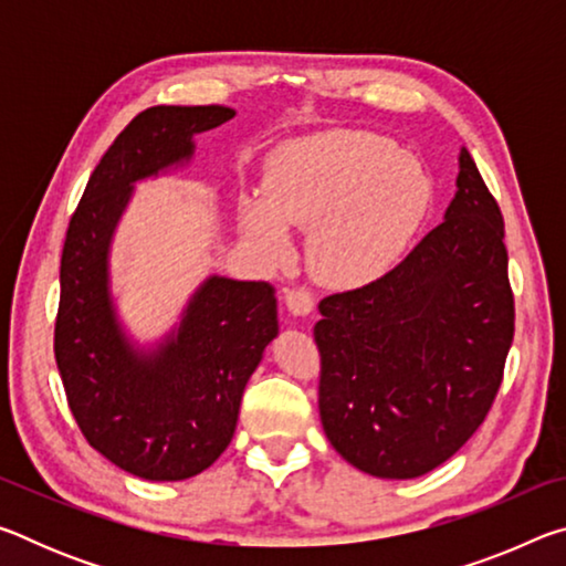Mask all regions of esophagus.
I'll return each instance as SVG.
<instances>
[{
    "instance_id": "34e87169",
    "label": "esophagus",
    "mask_w": 566,
    "mask_h": 566,
    "mask_svg": "<svg viewBox=\"0 0 566 566\" xmlns=\"http://www.w3.org/2000/svg\"><path fill=\"white\" fill-rule=\"evenodd\" d=\"M284 302H286V310L296 317H304V314H310L314 310V294L310 290H290L284 294Z\"/></svg>"
}]
</instances>
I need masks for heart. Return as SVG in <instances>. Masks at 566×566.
Masks as SVG:
<instances>
[{
  "label": "heart",
  "instance_id": "heart-1",
  "mask_svg": "<svg viewBox=\"0 0 566 566\" xmlns=\"http://www.w3.org/2000/svg\"><path fill=\"white\" fill-rule=\"evenodd\" d=\"M432 205V179L375 132L337 129L274 151L262 195H242L239 222L266 260L292 256L286 227L310 229L319 282L357 290L395 270Z\"/></svg>",
  "mask_w": 566,
  "mask_h": 566
}]
</instances>
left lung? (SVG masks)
<instances>
[{"label":"left lung","mask_w":566,"mask_h":566,"mask_svg":"<svg viewBox=\"0 0 566 566\" xmlns=\"http://www.w3.org/2000/svg\"><path fill=\"white\" fill-rule=\"evenodd\" d=\"M319 312V417L352 467L415 479L467 444L514 337L504 219L467 149L444 222L381 280L324 296Z\"/></svg>","instance_id":"8db88e82"}]
</instances>
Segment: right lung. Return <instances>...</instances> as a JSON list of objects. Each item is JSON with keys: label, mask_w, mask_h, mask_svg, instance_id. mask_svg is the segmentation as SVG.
<instances>
[{"label": "right lung", "mask_w": 566, "mask_h": 566, "mask_svg": "<svg viewBox=\"0 0 566 566\" xmlns=\"http://www.w3.org/2000/svg\"><path fill=\"white\" fill-rule=\"evenodd\" d=\"M232 117L219 104L139 112L104 151L66 229L54 322L66 401L102 457L149 482H179L217 462L280 332L270 282L209 276L177 332L145 354L124 337L109 296V239L134 181L191 159V137Z\"/></svg>", "instance_id": "obj_1"}]
</instances>
